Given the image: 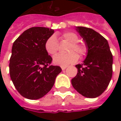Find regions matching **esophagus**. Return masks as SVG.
Segmentation results:
<instances>
[{
  "label": "esophagus",
  "mask_w": 121,
  "mask_h": 121,
  "mask_svg": "<svg viewBox=\"0 0 121 121\" xmlns=\"http://www.w3.org/2000/svg\"><path fill=\"white\" fill-rule=\"evenodd\" d=\"M67 67V66H62V67H61V69H62V70H65Z\"/></svg>",
  "instance_id": "obj_1"
}]
</instances>
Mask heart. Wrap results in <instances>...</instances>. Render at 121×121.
<instances>
[{"label": "heart", "mask_w": 121, "mask_h": 121, "mask_svg": "<svg viewBox=\"0 0 121 121\" xmlns=\"http://www.w3.org/2000/svg\"><path fill=\"white\" fill-rule=\"evenodd\" d=\"M61 39L70 42L68 47L67 54H58L53 58V63L55 65L60 66H65L71 63L77 62L79 55L83 57L86 56L87 48L86 44L77 42L79 39L78 35L71 31H66L63 33L60 36ZM44 48L47 53L53 56L57 52L58 49V44L56 37L54 35L50 36L46 40L44 44Z\"/></svg>", "instance_id": "b5f03b06"}]
</instances>
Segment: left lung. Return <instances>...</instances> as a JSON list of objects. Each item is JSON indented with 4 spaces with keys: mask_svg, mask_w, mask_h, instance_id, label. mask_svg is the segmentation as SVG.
<instances>
[{
    "mask_svg": "<svg viewBox=\"0 0 121 121\" xmlns=\"http://www.w3.org/2000/svg\"><path fill=\"white\" fill-rule=\"evenodd\" d=\"M87 47L83 63L75 65L77 75L71 79L73 87L86 98L100 95L108 86L112 75V54L106 39L92 29L77 27Z\"/></svg>",
    "mask_w": 121,
    "mask_h": 121,
    "instance_id": "8db88e82",
    "label": "left lung"
}]
</instances>
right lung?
<instances>
[{
  "label": "right lung",
  "mask_w": 121,
  "mask_h": 121,
  "mask_svg": "<svg viewBox=\"0 0 121 121\" xmlns=\"http://www.w3.org/2000/svg\"><path fill=\"white\" fill-rule=\"evenodd\" d=\"M54 32L47 27H31L13 44L10 77L17 90L26 98L37 100L46 95L62 71L59 66L50 65L52 58L44 48L46 40Z\"/></svg>",
  "instance_id": "add662e5"
}]
</instances>
